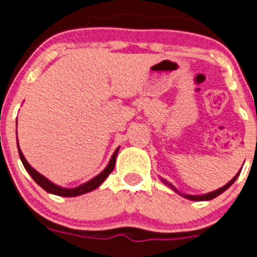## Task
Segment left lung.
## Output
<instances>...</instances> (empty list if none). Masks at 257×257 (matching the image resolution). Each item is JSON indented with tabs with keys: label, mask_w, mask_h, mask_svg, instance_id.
I'll return each mask as SVG.
<instances>
[{
	"label": "left lung",
	"mask_w": 257,
	"mask_h": 257,
	"mask_svg": "<svg viewBox=\"0 0 257 257\" xmlns=\"http://www.w3.org/2000/svg\"><path fill=\"white\" fill-rule=\"evenodd\" d=\"M241 170H242V169H241ZM241 170H239V171L237 172L236 176H234L233 179H232L228 184H226V185L222 186V188L217 189V190L210 191V193H207V194H201V195H191V194H183V193H180V191L177 190V189L175 188V186L172 185L171 183H169V181H166V180L162 179V177H161V180H162V183H164L165 185H167L170 189H172V190H174L175 193L180 194V195L184 196V198H186V199H189V200H194V201H205V200H212V199L217 198L218 195H220V194H222L223 191H226L227 189H228L229 186H231L232 184H233L234 181H236V179H237V177H238V175H239V172H241Z\"/></svg>",
	"instance_id": "obj_1"
}]
</instances>
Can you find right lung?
Returning a JSON list of instances; mask_svg holds the SVG:
<instances>
[{
    "label": "right lung",
    "instance_id": "1",
    "mask_svg": "<svg viewBox=\"0 0 257 257\" xmlns=\"http://www.w3.org/2000/svg\"><path fill=\"white\" fill-rule=\"evenodd\" d=\"M119 148H120V147H117L116 150H115V152L112 153V156H111V158H110V161H109V164H107V166L105 167V169L102 170V171L100 172L97 176L92 177L91 180L86 181L85 184H81V185L76 186V188H62V186H59V185H57V184L52 183L49 179H47L45 176H43L40 172H38L37 170L33 169V167L30 166V164L26 161V158L24 157L23 152H21L20 146H19V141H18V150H19V156H20L21 162H23L25 170L29 172V175L33 177V180H34L35 183H37L38 185L40 186V188L44 189L47 193L54 194V195H59V196H67V198L82 195V194L90 193V191H92V190H95V189L99 188V186L101 185L102 183H104L105 179H106V177L109 176L110 174H111L112 170H114L115 160H116L117 151H119Z\"/></svg>",
    "mask_w": 257,
    "mask_h": 257
}]
</instances>
